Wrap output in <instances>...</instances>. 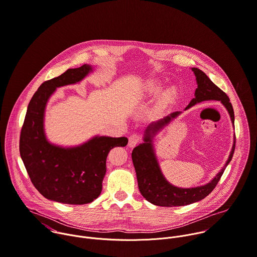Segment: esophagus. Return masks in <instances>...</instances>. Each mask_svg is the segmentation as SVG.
<instances>
[{"label": "esophagus", "mask_w": 257, "mask_h": 257, "mask_svg": "<svg viewBox=\"0 0 257 257\" xmlns=\"http://www.w3.org/2000/svg\"><path fill=\"white\" fill-rule=\"evenodd\" d=\"M140 141H141L140 135H138V134H132V135L129 137L128 146L131 147V148H133V147H135Z\"/></svg>", "instance_id": "34e87169"}]
</instances>
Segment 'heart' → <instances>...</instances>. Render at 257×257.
Masks as SVG:
<instances>
[{
	"mask_svg": "<svg viewBox=\"0 0 257 257\" xmlns=\"http://www.w3.org/2000/svg\"><path fill=\"white\" fill-rule=\"evenodd\" d=\"M161 91V84L156 81V80H151L149 82H147L146 88H145V93L147 96H155L157 95L159 92ZM167 95H169V93H167ZM166 95V96H167Z\"/></svg>",
	"mask_w": 257,
	"mask_h": 257,
	"instance_id": "heart-1",
	"label": "heart"
}]
</instances>
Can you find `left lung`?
<instances>
[{"mask_svg":"<svg viewBox=\"0 0 257 257\" xmlns=\"http://www.w3.org/2000/svg\"><path fill=\"white\" fill-rule=\"evenodd\" d=\"M192 70L195 73L198 88L195 92V98L192 99L185 110H188L196 104L204 101H219L228 111L231 122L234 125V111L228 96L217 87L204 71L197 67H192ZM181 114V111L170 113L166 117L149 124L144 131V142L136 146L132 151V161L135 167L138 188L141 195L149 203L160 207L186 206L205 199L217 186L225 168L231 161L235 150L236 140L234 135L232 149L224 167L208 184L188 189L172 185L166 181L160 169L153 146V138L161 129Z\"/></svg>","mask_w":257,"mask_h":257,"instance_id":"left-lung-1","label":"left lung"}]
</instances>
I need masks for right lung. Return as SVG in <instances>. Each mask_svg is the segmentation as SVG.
Returning <instances> with one entry per match:
<instances>
[{
  "instance_id": "right-lung-1",
  "label": "right lung",
  "mask_w": 257,
  "mask_h": 257,
  "mask_svg": "<svg viewBox=\"0 0 257 257\" xmlns=\"http://www.w3.org/2000/svg\"><path fill=\"white\" fill-rule=\"evenodd\" d=\"M94 67L83 64L44 81L33 95L20 135V155L29 178L46 199L69 205L92 203L102 192L110 150L126 146V137L94 136L77 146L50 143L45 135L44 116L49 98L57 88L81 81Z\"/></svg>"
}]
</instances>
